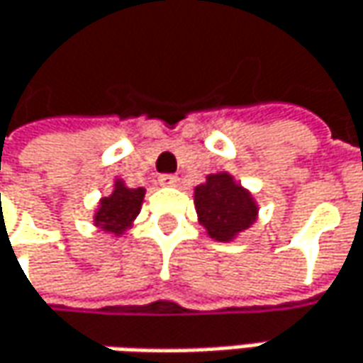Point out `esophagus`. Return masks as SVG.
Segmentation results:
<instances>
[{"label": "esophagus", "instance_id": "1", "mask_svg": "<svg viewBox=\"0 0 363 363\" xmlns=\"http://www.w3.org/2000/svg\"><path fill=\"white\" fill-rule=\"evenodd\" d=\"M160 184L161 186H175L177 184V177L172 174H163L160 175Z\"/></svg>", "mask_w": 363, "mask_h": 363}]
</instances>
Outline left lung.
<instances>
[{"instance_id": "8db88e82", "label": "left lung", "mask_w": 363, "mask_h": 363, "mask_svg": "<svg viewBox=\"0 0 363 363\" xmlns=\"http://www.w3.org/2000/svg\"><path fill=\"white\" fill-rule=\"evenodd\" d=\"M196 210L200 224L220 242L232 240L257 218L255 200L228 174L208 175L196 188Z\"/></svg>"}]
</instances>
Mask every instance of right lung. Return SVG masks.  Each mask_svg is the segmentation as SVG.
I'll list each match as a JSON object with an SVG mask.
<instances>
[{"instance_id":"right-lung-1","label":"right lung","mask_w":363,"mask_h":363,"mask_svg":"<svg viewBox=\"0 0 363 363\" xmlns=\"http://www.w3.org/2000/svg\"><path fill=\"white\" fill-rule=\"evenodd\" d=\"M143 196H145L143 188H127L125 184L117 182L115 191L108 198L101 200L99 212L94 216V224L106 232L123 234V230L139 214Z\"/></svg>"}]
</instances>
